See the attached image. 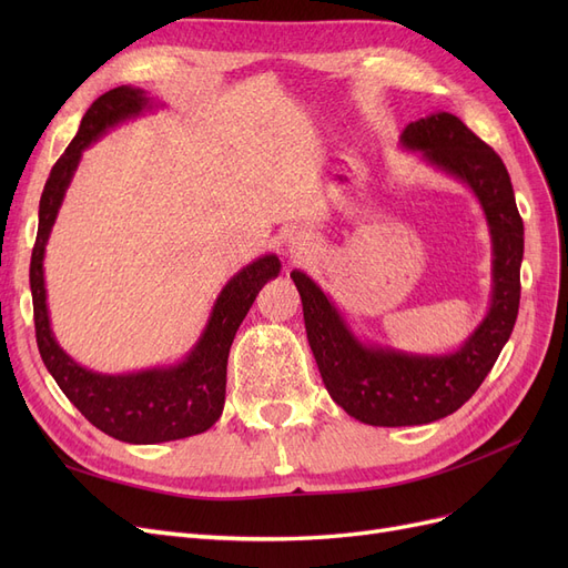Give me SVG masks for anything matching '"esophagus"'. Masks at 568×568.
Segmentation results:
<instances>
[{"instance_id": "1", "label": "esophagus", "mask_w": 568, "mask_h": 568, "mask_svg": "<svg viewBox=\"0 0 568 568\" xmlns=\"http://www.w3.org/2000/svg\"><path fill=\"white\" fill-rule=\"evenodd\" d=\"M317 251L313 236H307L305 232H294L288 234L286 244H284V253L291 263H305L307 257H313V253Z\"/></svg>"}]
</instances>
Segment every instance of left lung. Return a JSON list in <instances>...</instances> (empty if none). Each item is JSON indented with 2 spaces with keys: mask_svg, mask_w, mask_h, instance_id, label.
<instances>
[{
  "mask_svg": "<svg viewBox=\"0 0 568 568\" xmlns=\"http://www.w3.org/2000/svg\"><path fill=\"white\" fill-rule=\"evenodd\" d=\"M400 149L476 196L490 234V303L474 332L448 353H409L363 341L315 280L294 270L311 351L332 400L369 426H422L453 415L484 384L519 313L524 222L503 159L448 111L400 134Z\"/></svg>",
  "mask_w": 568,
  "mask_h": 568,
  "instance_id": "left-lung-1",
  "label": "left lung"
}]
</instances>
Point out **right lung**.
<instances>
[{
	"mask_svg": "<svg viewBox=\"0 0 568 568\" xmlns=\"http://www.w3.org/2000/svg\"><path fill=\"white\" fill-rule=\"evenodd\" d=\"M161 106V101L132 84H120L94 101L84 113L71 146L51 168L40 199V225L30 261L32 311H36L38 348L44 367L84 419H90L99 432L111 438L134 445L196 436L209 432L220 419L225 407L227 357L239 324L251 311L257 291L282 270L280 257L265 253L230 277L217 294L196 343L178 363L104 374L80 365L59 346L47 305L44 253L82 151L109 130L123 125L125 120Z\"/></svg>",
	"mask_w": 568,
	"mask_h": 568,
	"instance_id": "right-lung-1",
	"label": "right lung"
}]
</instances>
